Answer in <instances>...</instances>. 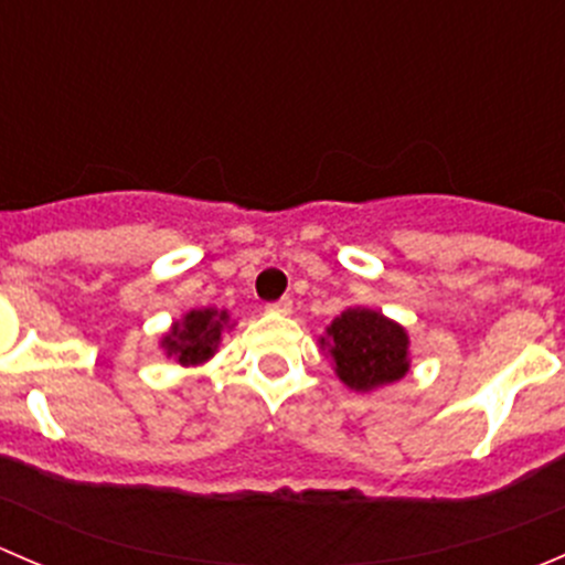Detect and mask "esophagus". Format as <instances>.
I'll return each mask as SVG.
<instances>
[{"mask_svg": "<svg viewBox=\"0 0 565 565\" xmlns=\"http://www.w3.org/2000/svg\"><path fill=\"white\" fill-rule=\"evenodd\" d=\"M267 311H276V315H289V311H292V298L276 300V303L267 306Z\"/></svg>", "mask_w": 565, "mask_h": 565, "instance_id": "obj_1", "label": "esophagus"}]
</instances>
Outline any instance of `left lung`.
Returning <instances> with one entry per match:
<instances>
[{
    "label": "left lung",
    "mask_w": 565,
    "mask_h": 565,
    "mask_svg": "<svg viewBox=\"0 0 565 565\" xmlns=\"http://www.w3.org/2000/svg\"><path fill=\"white\" fill-rule=\"evenodd\" d=\"M333 372L350 391L372 393L409 372V335L383 311L350 306L319 335Z\"/></svg>",
    "instance_id": "left-lung-1"
}]
</instances>
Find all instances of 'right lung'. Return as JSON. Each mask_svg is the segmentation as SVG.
Masks as SVG:
<instances>
[{"instance_id": "add662e5", "label": "right lung", "mask_w": 565, "mask_h": 565, "mask_svg": "<svg viewBox=\"0 0 565 565\" xmlns=\"http://www.w3.org/2000/svg\"><path fill=\"white\" fill-rule=\"evenodd\" d=\"M235 328L226 309H193L172 322L169 333L161 335V350L180 366H199L218 352L221 335Z\"/></svg>"}]
</instances>
